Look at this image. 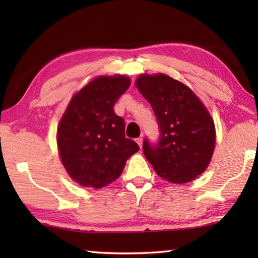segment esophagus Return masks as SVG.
Returning <instances> with one entry per match:
<instances>
[{"label": "esophagus", "mask_w": 258, "mask_h": 258, "mask_svg": "<svg viewBox=\"0 0 258 258\" xmlns=\"http://www.w3.org/2000/svg\"><path fill=\"white\" fill-rule=\"evenodd\" d=\"M135 141H137V143H138L140 148H142V145H143V139L142 138H138L137 140H135Z\"/></svg>", "instance_id": "obj_1"}]
</instances>
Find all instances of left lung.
<instances>
[{
    "mask_svg": "<svg viewBox=\"0 0 258 258\" xmlns=\"http://www.w3.org/2000/svg\"><path fill=\"white\" fill-rule=\"evenodd\" d=\"M158 121L157 146L143 143L146 158L164 180L182 184L197 178L215 150L214 119L189 86L166 74H141L135 80Z\"/></svg>",
    "mask_w": 258,
    "mask_h": 258,
    "instance_id": "obj_1",
    "label": "left lung"
}]
</instances>
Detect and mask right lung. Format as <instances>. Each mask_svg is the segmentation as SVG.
Segmentation results:
<instances>
[{
    "label": "right lung",
    "mask_w": 258,
    "mask_h": 258,
    "mask_svg": "<svg viewBox=\"0 0 258 258\" xmlns=\"http://www.w3.org/2000/svg\"><path fill=\"white\" fill-rule=\"evenodd\" d=\"M131 85L126 75L98 76L73 95L59 121L56 145L72 180L101 189L120 176L126 160L139 151L125 138V123L113 104Z\"/></svg>",
    "instance_id": "right-lung-1"
}]
</instances>
